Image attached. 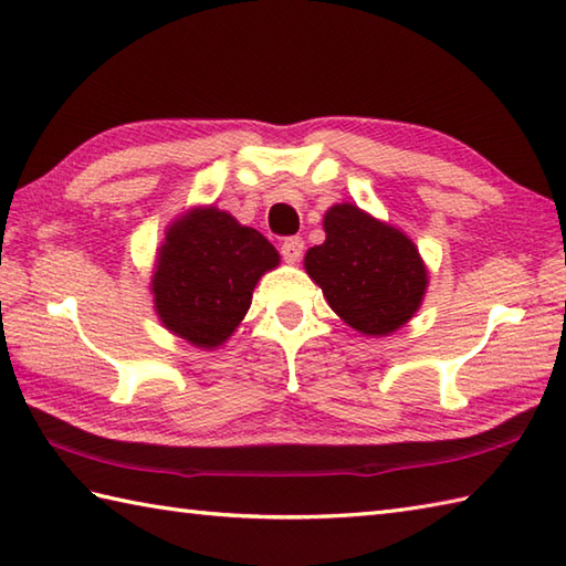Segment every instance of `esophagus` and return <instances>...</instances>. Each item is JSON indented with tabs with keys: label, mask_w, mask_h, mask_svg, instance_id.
Returning <instances> with one entry per match:
<instances>
[{
	"label": "esophagus",
	"mask_w": 566,
	"mask_h": 566,
	"mask_svg": "<svg viewBox=\"0 0 566 566\" xmlns=\"http://www.w3.org/2000/svg\"><path fill=\"white\" fill-rule=\"evenodd\" d=\"M302 252H304L302 238H286L282 243V258L290 264H296L298 260H302Z\"/></svg>",
	"instance_id": "1"
}]
</instances>
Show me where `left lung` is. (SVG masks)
Instances as JSON below:
<instances>
[{"mask_svg": "<svg viewBox=\"0 0 566 566\" xmlns=\"http://www.w3.org/2000/svg\"><path fill=\"white\" fill-rule=\"evenodd\" d=\"M326 240L308 248L304 270L347 326L384 338L416 316L428 290V268L399 228L355 203H335L323 216Z\"/></svg>", "mask_w": 566, "mask_h": 566, "instance_id": "1", "label": "left lung"}]
</instances>
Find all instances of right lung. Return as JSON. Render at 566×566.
Returning <instances> with one entry per match:
<instances>
[{
    "mask_svg": "<svg viewBox=\"0 0 566 566\" xmlns=\"http://www.w3.org/2000/svg\"><path fill=\"white\" fill-rule=\"evenodd\" d=\"M280 252L231 213L191 207L167 226L150 294L163 326L199 350L221 347L245 318L260 276Z\"/></svg>",
    "mask_w": 566,
    "mask_h": 566,
    "instance_id": "right-lung-1",
    "label": "right lung"
}]
</instances>
